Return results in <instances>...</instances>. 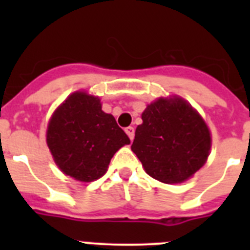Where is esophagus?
Here are the masks:
<instances>
[{"label": "esophagus", "mask_w": 250, "mask_h": 250, "mask_svg": "<svg viewBox=\"0 0 250 250\" xmlns=\"http://www.w3.org/2000/svg\"><path fill=\"white\" fill-rule=\"evenodd\" d=\"M125 132L127 134V136L130 138V140H134V136H135V129L132 126H129L125 129Z\"/></svg>", "instance_id": "obj_1"}]
</instances>
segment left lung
<instances>
[{"instance_id": "8db88e82", "label": "left lung", "mask_w": 250, "mask_h": 250, "mask_svg": "<svg viewBox=\"0 0 250 250\" xmlns=\"http://www.w3.org/2000/svg\"><path fill=\"white\" fill-rule=\"evenodd\" d=\"M141 119L131 150L150 176L175 184L204 165L210 150V132L187 101L159 99L147 105Z\"/></svg>"}]
</instances>
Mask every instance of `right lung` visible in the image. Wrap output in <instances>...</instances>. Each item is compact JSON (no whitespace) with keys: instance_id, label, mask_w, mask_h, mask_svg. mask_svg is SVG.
<instances>
[{"instance_id":"right-lung-1","label":"right lung","mask_w":250,"mask_h":250,"mask_svg":"<svg viewBox=\"0 0 250 250\" xmlns=\"http://www.w3.org/2000/svg\"><path fill=\"white\" fill-rule=\"evenodd\" d=\"M130 144L129 136L112 115L101 110L98 98L75 92L52 115L47 145L57 167L80 182L106 173L114 154Z\"/></svg>"}]
</instances>
